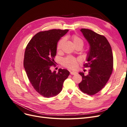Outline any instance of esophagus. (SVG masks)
<instances>
[{"label": "esophagus", "mask_w": 127, "mask_h": 127, "mask_svg": "<svg viewBox=\"0 0 127 127\" xmlns=\"http://www.w3.org/2000/svg\"><path fill=\"white\" fill-rule=\"evenodd\" d=\"M70 74L72 75H76L77 74V72L76 71H70Z\"/></svg>", "instance_id": "1"}]
</instances>
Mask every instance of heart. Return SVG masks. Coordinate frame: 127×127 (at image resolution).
<instances>
[{"label": "heart", "instance_id": "b5f03b06", "mask_svg": "<svg viewBox=\"0 0 127 127\" xmlns=\"http://www.w3.org/2000/svg\"><path fill=\"white\" fill-rule=\"evenodd\" d=\"M71 39L76 47H77V46H80L82 48H83L84 42L81 37H80L77 35H76V34H73L71 36ZM64 40V38L63 37L58 42L57 45V49L58 50H60L61 49ZM79 61V60L78 59H76L75 58L71 56H68L63 59L62 64L65 67L72 69H74L76 67Z\"/></svg>", "mask_w": 127, "mask_h": 127}]
</instances>
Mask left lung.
I'll use <instances>...</instances> for the list:
<instances>
[{
  "mask_svg": "<svg viewBox=\"0 0 127 127\" xmlns=\"http://www.w3.org/2000/svg\"><path fill=\"white\" fill-rule=\"evenodd\" d=\"M83 35L90 45L88 62L84 67L90 68L88 74H79L82 80L78 84L79 89L89 95L97 93L105 86L112 74L113 57L111 47L106 38L91 30L82 29Z\"/></svg>",
  "mask_w": 127,
  "mask_h": 127,
  "instance_id": "1",
  "label": "left lung"
}]
</instances>
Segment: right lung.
Here are the masks:
<instances>
[{
    "label": "right lung",
    "instance_id": "obj_1",
    "mask_svg": "<svg viewBox=\"0 0 127 127\" xmlns=\"http://www.w3.org/2000/svg\"><path fill=\"white\" fill-rule=\"evenodd\" d=\"M68 31L67 29L41 31L32 38L26 47L24 67L27 76L34 90L44 97L58 94L70 74L67 69L61 68L58 72L50 70L51 66H56L54 58L58 42Z\"/></svg>",
    "mask_w": 127,
    "mask_h": 127
}]
</instances>
